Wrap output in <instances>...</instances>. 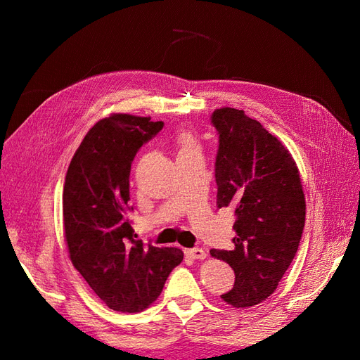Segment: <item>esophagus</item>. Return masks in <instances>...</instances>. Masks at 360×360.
<instances>
[{
    "mask_svg": "<svg viewBox=\"0 0 360 360\" xmlns=\"http://www.w3.org/2000/svg\"><path fill=\"white\" fill-rule=\"evenodd\" d=\"M186 254L188 257H192L195 259H204L205 257H207V254H205V250L201 249V248H195V249H188Z\"/></svg>",
    "mask_w": 360,
    "mask_h": 360,
    "instance_id": "1",
    "label": "esophagus"
}]
</instances>
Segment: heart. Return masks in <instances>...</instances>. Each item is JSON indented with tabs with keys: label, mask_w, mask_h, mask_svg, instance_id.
Listing matches in <instances>:
<instances>
[{
	"label": "heart",
	"mask_w": 360,
	"mask_h": 360,
	"mask_svg": "<svg viewBox=\"0 0 360 360\" xmlns=\"http://www.w3.org/2000/svg\"><path fill=\"white\" fill-rule=\"evenodd\" d=\"M176 143H178V147H179L178 155H181V153H186V151H190V150H195L196 148V139H195V136L190 133V131H181L178 134V137H176Z\"/></svg>",
	"instance_id": "1"
}]
</instances>
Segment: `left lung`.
I'll return each instance as SVG.
<instances>
[{"instance_id": "8db88e82", "label": "left lung", "mask_w": 360, "mask_h": 360, "mask_svg": "<svg viewBox=\"0 0 360 360\" xmlns=\"http://www.w3.org/2000/svg\"><path fill=\"white\" fill-rule=\"evenodd\" d=\"M219 134L215 162L218 209L232 205L233 250L212 249L235 272L221 298L233 308L264 302L292 263L304 227L307 202L300 173L289 150L243 110L212 114Z\"/></svg>"}]
</instances>
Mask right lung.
<instances>
[{"instance_id":"right-lung-1","label":"right lung","mask_w":360,"mask_h":360,"mask_svg":"<svg viewBox=\"0 0 360 360\" xmlns=\"http://www.w3.org/2000/svg\"><path fill=\"white\" fill-rule=\"evenodd\" d=\"M164 122L111 114L83 137L63 187V227L70 258L110 309L141 312L162 292L168 275L184 254L136 240L125 218L129 172L137 150Z\"/></svg>"}]
</instances>
